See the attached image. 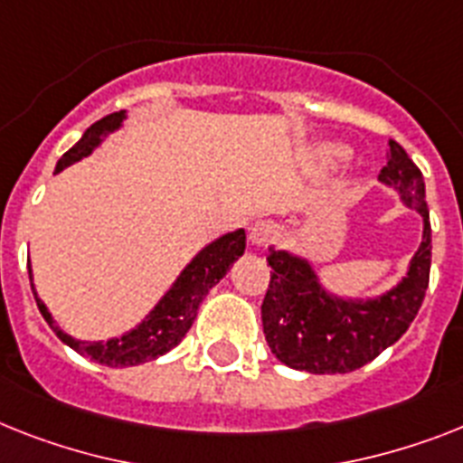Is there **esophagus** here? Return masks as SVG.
Returning a JSON list of instances; mask_svg holds the SVG:
<instances>
[{
  "mask_svg": "<svg viewBox=\"0 0 463 463\" xmlns=\"http://www.w3.org/2000/svg\"><path fill=\"white\" fill-rule=\"evenodd\" d=\"M274 236H277V224L255 222L253 227H250V234H248V239H250V243H253V246L265 248L267 243H272Z\"/></svg>",
  "mask_w": 463,
  "mask_h": 463,
  "instance_id": "esophagus-1",
  "label": "esophagus"
}]
</instances>
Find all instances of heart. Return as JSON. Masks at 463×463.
I'll use <instances>...</instances> for the list:
<instances>
[{
  "instance_id": "heart-1",
  "label": "heart",
  "mask_w": 463,
  "mask_h": 463,
  "mask_svg": "<svg viewBox=\"0 0 463 463\" xmlns=\"http://www.w3.org/2000/svg\"><path fill=\"white\" fill-rule=\"evenodd\" d=\"M322 156L328 160H343L347 156V151L343 146H334V144H326L322 148Z\"/></svg>"
}]
</instances>
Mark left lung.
<instances>
[{"instance_id":"8db88e82","label":"left lung","mask_w":463,"mask_h":463,"mask_svg":"<svg viewBox=\"0 0 463 463\" xmlns=\"http://www.w3.org/2000/svg\"><path fill=\"white\" fill-rule=\"evenodd\" d=\"M378 182L400 194L423 220V239L407 277L378 298L353 300L328 293L307 260L269 248V288L262 300L267 345L279 362L298 372L347 373L376 360L402 338L421 307L430 274V234L421 170L397 141H388Z\"/></svg>"}]
</instances>
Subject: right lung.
I'll use <instances>...</instances> for the list:
<instances>
[{
    "instance_id": "obj_1",
    "label": "right lung",
    "mask_w": 463,
    "mask_h": 463,
    "mask_svg": "<svg viewBox=\"0 0 463 463\" xmlns=\"http://www.w3.org/2000/svg\"><path fill=\"white\" fill-rule=\"evenodd\" d=\"M122 120H125V110H120V113H110V116L94 122L91 128H87L82 139H80L71 151H66V154L61 156V160L56 163V172L72 165V163H78V160L87 158V156L101 144L103 137L110 135V132H116V129L120 128ZM243 250H246V232H243V229L229 232V234L220 236V239H215L213 243H208V246H205L203 250L182 269L177 281L172 284V288L165 296L160 298L158 305L148 312L144 322L137 324V326L132 328V331H128V334L118 335V338H109V341H78V338L68 335L66 331H61V326H56L53 317L49 315L47 305L42 303L40 298H37V293H34L33 269H30V265L28 274L34 300H37V307H40L44 322L53 328V334L59 335L61 341L66 343L68 347H72L75 353L85 354L90 360L99 362V364L135 366L156 360L160 354L170 353L172 347L184 338L186 331H189L191 324H194V319H196L198 307L203 303V298L208 296L210 288L229 272L232 262L239 260V255H243Z\"/></svg>"
}]
</instances>
